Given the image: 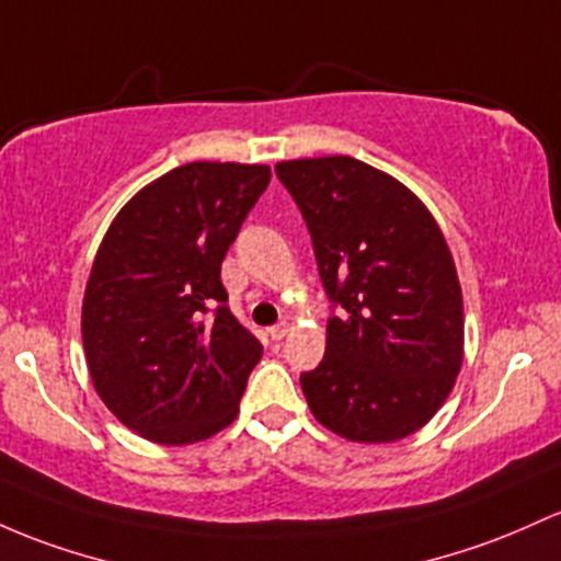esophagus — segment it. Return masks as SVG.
<instances>
[{"instance_id":"1","label":"esophagus","mask_w":561,"mask_h":561,"mask_svg":"<svg viewBox=\"0 0 561 561\" xmlns=\"http://www.w3.org/2000/svg\"><path fill=\"white\" fill-rule=\"evenodd\" d=\"M287 332H290V324L279 322V324H274V328L268 330V335H271V341H282V337H285Z\"/></svg>"}]
</instances>
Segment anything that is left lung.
Segmentation results:
<instances>
[{
	"instance_id": "8db88e82",
	"label": "left lung",
	"mask_w": 561,
	"mask_h": 561,
	"mask_svg": "<svg viewBox=\"0 0 561 561\" xmlns=\"http://www.w3.org/2000/svg\"><path fill=\"white\" fill-rule=\"evenodd\" d=\"M309 226L330 317L317 370L300 375L324 428L365 445L415 434L463 365V293L434 215L354 157L276 164Z\"/></svg>"
}]
</instances>
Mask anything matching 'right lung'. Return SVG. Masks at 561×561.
<instances>
[{"label": "right lung", "instance_id": "obj_1", "mask_svg": "<svg viewBox=\"0 0 561 561\" xmlns=\"http://www.w3.org/2000/svg\"><path fill=\"white\" fill-rule=\"evenodd\" d=\"M268 181L266 164L188 162L111 220L82 343L98 397L144 439L194 445L237 417L263 346L226 306L220 263Z\"/></svg>", "mask_w": 561, "mask_h": 561}]
</instances>
